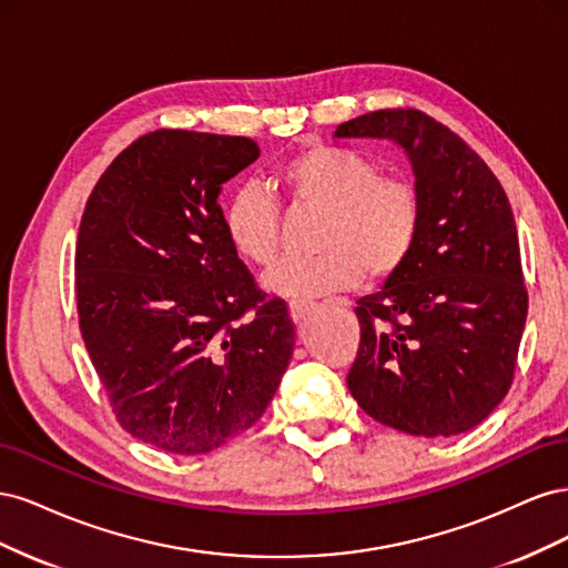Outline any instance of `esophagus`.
<instances>
[{
  "label": "esophagus",
  "instance_id": "esophagus-1",
  "mask_svg": "<svg viewBox=\"0 0 568 568\" xmlns=\"http://www.w3.org/2000/svg\"><path fill=\"white\" fill-rule=\"evenodd\" d=\"M315 303H307V301H294L291 303V317H294V322H303L307 315L313 313Z\"/></svg>",
  "mask_w": 568,
  "mask_h": 568
}]
</instances>
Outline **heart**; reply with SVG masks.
<instances>
[{
  "label": "heart",
  "instance_id": "heart-1",
  "mask_svg": "<svg viewBox=\"0 0 568 568\" xmlns=\"http://www.w3.org/2000/svg\"><path fill=\"white\" fill-rule=\"evenodd\" d=\"M277 186L291 209L320 213L313 257L286 261L265 274V288L296 301L332 291L384 282L415 253L424 196L407 175H382V168L353 149L313 144L277 168ZM225 232L248 263L270 267L280 255V209L257 186H242L225 205Z\"/></svg>",
  "mask_w": 568,
  "mask_h": 568
}]
</instances>
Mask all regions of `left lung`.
I'll use <instances>...</instances> for the list:
<instances>
[{
    "mask_svg": "<svg viewBox=\"0 0 568 568\" xmlns=\"http://www.w3.org/2000/svg\"><path fill=\"white\" fill-rule=\"evenodd\" d=\"M334 134L398 142L424 196L415 253L382 291L357 301L348 390L398 432H469L514 382L528 311L505 189L462 136L417 109L372 111Z\"/></svg>",
    "mask_w": 568,
    "mask_h": 568,
    "instance_id": "1",
    "label": "left lung"
}]
</instances>
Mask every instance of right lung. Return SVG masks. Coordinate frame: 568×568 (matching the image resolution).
<instances>
[{
  "label": "right lung",
  "instance_id": "right-lung-1",
  "mask_svg": "<svg viewBox=\"0 0 568 568\" xmlns=\"http://www.w3.org/2000/svg\"><path fill=\"white\" fill-rule=\"evenodd\" d=\"M261 156L248 136L156 130L123 149L84 205L75 298L118 424L205 455L263 417L296 346L230 244L220 186Z\"/></svg>",
  "mask_w": 568,
  "mask_h": 568
}]
</instances>
